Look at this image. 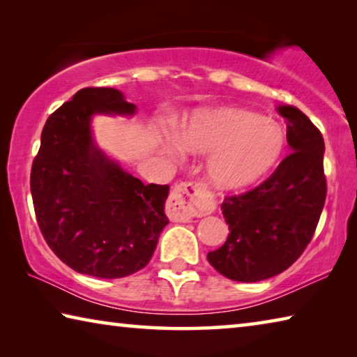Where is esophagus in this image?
<instances>
[{"label":"esophagus","mask_w":357,"mask_h":357,"mask_svg":"<svg viewBox=\"0 0 357 357\" xmlns=\"http://www.w3.org/2000/svg\"><path fill=\"white\" fill-rule=\"evenodd\" d=\"M205 188L201 183L185 182L174 186L167 204V215L172 221L190 222L195 216H202L208 211V204L204 201Z\"/></svg>","instance_id":"esophagus-1"}]
</instances>
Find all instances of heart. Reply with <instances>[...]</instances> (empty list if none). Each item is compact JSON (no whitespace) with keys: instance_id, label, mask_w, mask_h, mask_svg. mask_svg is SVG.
<instances>
[{"instance_id":"1","label":"heart","mask_w":357,"mask_h":357,"mask_svg":"<svg viewBox=\"0 0 357 357\" xmlns=\"http://www.w3.org/2000/svg\"><path fill=\"white\" fill-rule=\"evenodd\" d=\"M285 135L280 125L252 111L205 109L185 122L180 139L167 135L165 147L174 158L191 153L210 155L207 177L218 188L248 186L270 171L282 155Z\"/></svg>"}]
</instances>
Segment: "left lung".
<instances>
[{"label": "left lung", "instance_id": "obj_1", "mask_svg": "<svg viewBox=\"0 0 357 357\" xmlns=\"http://www.w3.org/2000/svg\"><path fill=\"white\" fill-rule=\"evenodd\" d=\"M278 111L287 119L293 152L265 182L226 196L221 210L230 234L207 255L218 273L238 282L273 278L295 264L314 236L326 201L320 130L295 106Z\"/></svg>", "mask_w": 357, "mask_h": 357}]
</instances>
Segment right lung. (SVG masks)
Instances as JSON below:
<instances>
[{"instance_id": "obj_1", "label": "right lung", "mask_w": 357, "mask_h": 357, "mask_svg": "<svg viewBox=\"0 0 357 357\" xmlns=\"http://www.w3.org/2000/svg\"><path fill=\"white\" fill-rule=\"evenodd\" d=\"M136 106L112 87H84L47 119L31 167L37 224L67 266L117 279L142 270L169 222L167 185H144L92 141L97 112L133 114Z\"/></svg>"}]
</instances>
